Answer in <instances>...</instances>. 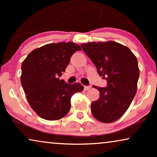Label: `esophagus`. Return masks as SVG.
Instances as JSON below:
<instances>
[{"label": "esophagus", "mask_w": 157, "mask_h": 157, "mask_svg": "<svg viewBox=\"0 0 157 157\" xmlns=\"http://www.w3.org/2000/svg\"><path fill=\"white\" fill-rule=\"evenodd\" d=\"M90 88H91V86H85L84 90H85V91H87V90H89Z\"/></svg>", "instance_id": "esophagus-1"}]
</instances>
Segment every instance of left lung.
Returning <instances> with one entry per match:
<instances>
[{
    "label": "left lung",
    "mask_w": 157,
    "mask_h": 157,
    "mask_svg": "<svg viewBox=\"0 0 157 157\" xmlns=\"http://www.w3.org/2000/svg\"><path fill=\"white\" fill-rule=\"evenodd\" d=\"M107 80L106 87L94 86L100 96L91 103L94 117L103 123H111L124 114L136 95L139 77L138 61L126 46L114 41L90 42L81 45Z\"/></svg>",
    "instance_id": "obj_1"
}]
</instances>
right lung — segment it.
Masks as SVG:
<instances>
[{
    "label": "right lung",
    "instance_id": "obj_1",
    "mask_svg": "<svg viewBox=\"0 0 157 157\" xmlns=\"http://www.w3.org/2000/svg\"><path fill=\"white\" fill-rule=\"evenodd\" d=\"M80 50L73 42L50 44L31 51L23 61L21 85L30 106L42 119L54 121L65 117L71 96L83 91L81 83L68 84L59 79L71 56Z\"/></svg>",
    "mask_w": 157,
    "mask_h": 157
}]
</instances>
